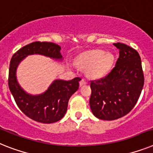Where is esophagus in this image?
<instances>
[{
    "label": "esophagus",
    "instance_id": "1",
    "mask_svg": "<svg viewBox=\"0 0 153 153\" xmlns=\"http://www.w3.org/2000/svg\"><path fill=\"white\" fill-rule=\"evenodd\" d=\"M86 84H87V82H86V80L84 79H82L81 80L79 81V86H80V87L85 85Z\"/></svg>",
    "mask_w": 153,
    "mask_h": 153
}]
</instances>
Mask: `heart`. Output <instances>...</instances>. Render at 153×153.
Listing matches in <instances>:
<instances>
[{
  "mask_svg": "<svg viewBox=\"0 0 153 153\" xmlns=\"http://www.w3.org/2000/svg\"><path fill=\"white\" fill-rule=\"evenodd\" d=\"M79 65L88 67L87 75L92 79H99L110 70L113 58L110 54L100 49H94L83 53L77 60Z\"/></svg>",
  "mask_w": 153,
  "mask_h": 153,
  "instance_id": "1",
  "label": "heart"
}]
</instances>
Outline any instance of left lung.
Instances as JSON below:
<instances>
[{"label":"left lung","instance_id":"8db88e82","mask_svg":"<svg viewBox=\"0 0 153 153\" xmlns=\"http://www.w3.org/2000/svg\"><path fill=\"white\" fill-rule=\"evenodd\" d=\"M113 45L120 51L115 67L106 76L91 81V109L94 117L103 120H114L130 113L144 85L138 52L124 44Z\"/></svg>","mask_w":153,"mask_h":153}]
</instances>
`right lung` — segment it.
Listing matches in <instances>:
<instances>
[{
  "mask_svg": "<svg viewBox=\"0 0 153 153\" xmlns=\"http://www.w3.org/2000/svg\"><path fill=\"white\" fill-rule=\"evenodd\" d=\"M61 47L51 42L36 41L22 47L10 62L8 87L20 110L30 119L43 123H52L65 116L69 98L79 88V77L71 80L55 79L44 93L33 95L23 90L16 77L19 63L30 55H41L61 61Z\"/></svg>",
  "mask_w": 153,
  "mask_h": 153,
  "instance_id": "obj_1",
  "label": "right lung"
}]
</instances>
